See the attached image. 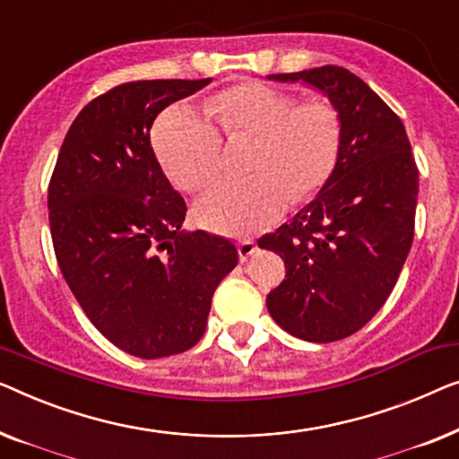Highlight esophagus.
Returning a JSON list of instances; mask_svg holds the SVG:
<instances>
[{"label":"esophagus","instance_id":"1","mask_svg":"<svg viewBox=\"0 0 459 459\" xmlns=\"http://www.w3.org/2000/svg\"><path fill=\"white\" fill-rule=\"evenodd\" d=\"M238 249V257H241V262L247 260V257H251L257 251V243L254 241V238H243V241H238L237 245Z\"/></svg>","mask_w":459,"mask_h":459}]
</instances>
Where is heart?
<instances>
[{"mask_svg":"<svg viewBox=\"0 0 459 459\" xmlns=\"http://www.w3.org/2000/svg\"><path fill=\"white\" fill-rule=\"evenodd\" d=\"M212 122L186 106H172L153 126V150L166 177L185 193H199L221 177L222 140L249 139L247 180L221 183L199 199L197 221L224 235H254L303 204L333 177L343 120L325 98L238 82L205 101Z\"/></svg>","mask_w":459,"mask_h":459,"instance_id":"b5f03b06","label":"heart"}]
</instances>
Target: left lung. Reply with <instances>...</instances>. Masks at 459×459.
I'll use <instances>...</instances> for the list:
<instances>
[{"instance_id": "1", "label": "left lung", "mask_w": 459, "mask_h": 459, "mask_svg": "<svg viewBox=\"0 0 459 459\" xmlns=\"http://www.w3.org/2000/svg\"><path fill=\"white\" fill-rule=\"evenodd\" d=\"M328 95L343 120L339 162L318 197L257 238L285 260V281L266 297L293 337L333 343L383 307L414 238L418 166L403 122L350 70L320 66L270 74Z\"/></svg>"}]
</instances>
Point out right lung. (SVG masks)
<instances>
[{
	"mask_svg": "<svg viewBox=\"0 0 459 459\" xmlns=\"http://www.w3.org/2000/svg\"><path fill=\"white\" fill-rule=\"evenodd\" d=\"M210 79L131 81L81 109L57 153L48 208L54 251L95 328L143 359L191 350L237 247L183 232L185 199L152 150L150 128L170 103Z\"/></svg>",
	"mask_w": 459,
	"mask_h": 459,
	"instance_id": "1",
	"label": "right lung"
}]
</instances>
